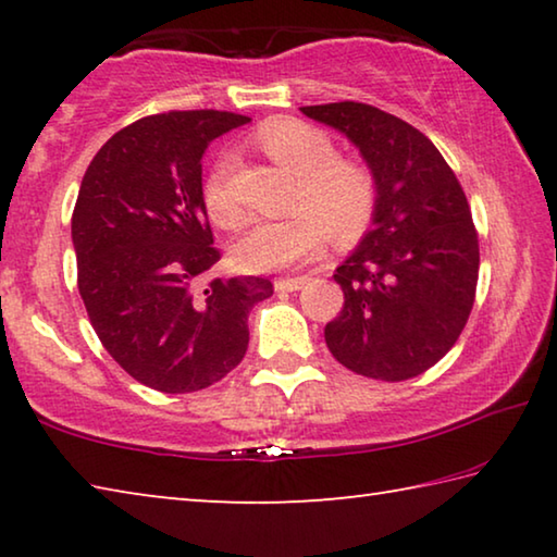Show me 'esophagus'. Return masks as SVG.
Listing matches in <instances>:
<instances>
[{
    "mask_svg": "<svg viewBox=\"0 0 557 557\" xmlns=\"http://www.w3.org/2000/svg\"><path fill=\"white\" fill-rule=\"evenodd\" d=\"M309 282V277H282V280H277L275 282V289L277 292H297V289H301Z\"/></svg>",
    "mask_w": 557,
    "mask_h": 557,
    "instance_id": "obj_1",
    "label": "esophagus"
}]
</instances>
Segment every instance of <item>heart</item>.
<instances>
[{"label": "heart", "instance_id": "1", "mask_svg": "<svg viewBox=\"0 0 557 557\" xmlns=\"http://www.w3.org/2000/svg\"><path fill=\"white\" fill-rule=\"evenodd\" d=\"M270 162L295 176L289 209L282 221L260 223L235 243V262L248 272H275L301 265L324 248L326 231L336 243H351L379 209V178L356 157H338L334 139L309 122L275 120L256 135ZM233 159L225 154L203 184V203L221 228L245 219L233 194Z\"/></svg>", "mask_w": 557, "mask_h": 557}]
</instances>
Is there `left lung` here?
I'll list each match as a JSON object with an SVG mask.
<instances>
[{"label": "left lung", "instance_id": "8db88e82", "mask_svg": "<svg viewBox=\"0 0 557 557\" xmlns=\"http://www.w3.org/2000/svg\"><path fill=\"white\" fill-rule=\"evenodd\" d=\"M348 137L379 178L371 231L336 268L344 309L324 329L348 371L408 381L432 369L465 329L479 280L467 196L437 147L363 102L299 108Z\"/></svg>", "mask_w": 557, "mask_h": 557}]
</instances>
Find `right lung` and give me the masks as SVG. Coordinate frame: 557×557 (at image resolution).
Wrapping results in <instances>:
<instances>
[{"label": "right lung", "instance_id": "obj_1", "mask_svg": "<svg viewBox=\"0 0 557 557\" xmlns=\"http://www.w3.org/2000/svg\"><path fill=\"white\" fill-rule=\"evenodd\" d=\"M250 117L172 110L132 122L92 157L71 235L78 292L108 354L162 393L219 383L248 351V314L272 295L265 277L213 280L221 260L206 215L201 159Z\"/></svg>", "mask_w": 557, "mask_h": 557}]
</instances>
